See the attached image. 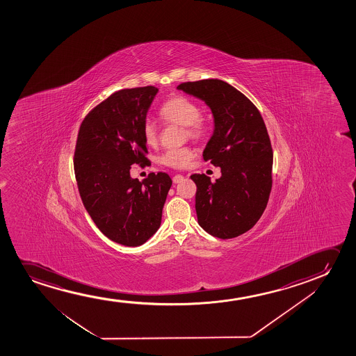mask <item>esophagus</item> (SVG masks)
Here are the masks:
<instances>
[{"mask_svg": "<svg viewBox=\"0 0 356 356\" xmlns=\"http://www.w3.org/2000/svg\"><path fill=\"white\" fill-rule=\"evenodd\" d=\"M182 180H184V176L182 175H175L172 177V182L174 184H180Z\"/></svg>", "mask_w": 356, "mask_h": 356, "instance_id": "1", "label": "esophagus"}]
</instances>
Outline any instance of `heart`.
I'll use <instances>...</instances> for the list:
<instances>
[{
    "label": "heart",
    "instance_id": "heart-1",
    "mask_svg": "<svg viewBox=\"0 0 356 356\" xmlns=\"http://www.w3.org/2000/svg\"><path fill=\"white\" fill-rule=\"evenodd\" d=\"M161 115L166 122L185 127L186 135L191 140H200L207 131L205 120L200 117V107L190 98L182 97V96L171 98L161 106ZM142 134L147 146L156 147L158 145L159 134L154 122H145ZM192 158H193L192 149L184 147L179 149H169L164 152L159 158V163L163 165L181 169L188 165Z\"/></svg>",
    "mask_w": 356,
    "mask_h": 356
}]
</instances>
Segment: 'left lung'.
Instances as JSON below:
<instances>
[{
	"label": "left lung",
	"instance_id": "8db88e82",
	"mask_svg": "<svg viewBox=\"0 0 356 356\" xmlns=\"http://www.w3.org/2000/svg\"><path fill=\"white\" fill-rule=\"evenodd\" d=\"M177 90L203 101L214 118L203 158L219 166L221 177L211 182L204 174L191 176L198 224L214 237L234 238L258 222L273 186V148L263 117L243 93L219 79L180 83Z\"/></svg>",
	"mask_w": 356,
	"mask_h": 356
}]
</instances>
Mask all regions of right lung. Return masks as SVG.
<instances>
[{"mask_svg": "<svg viewBox=\"0 0 356 356\" xmlns=\"http://www.w3.org/2000/svg\"><path fill=\"white\" fill-rule=\"evenodd\" d=\"M154 86L111 95L81 122L74 171L83 207L99 231L115 243L138 247L161 227L170 176L132 179V164H148L143 125L158 93Z\"/></svg>", "mask_w": 356, "mask_h": 356, "instance_id": "obj_1", "label": "right lung"}]
</instances>
